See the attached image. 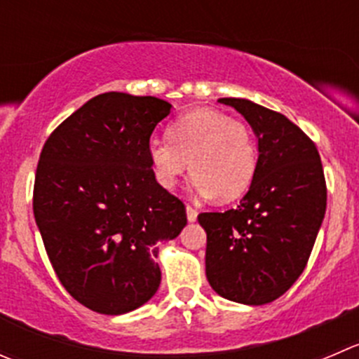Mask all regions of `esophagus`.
Masks as SVG:
<instances>
[{"label":"esophagus","instance_id":"34e87169","mask_svg":"<svg viewBox=\"0 0 359 359\" xmlns=\"http://www.w3.org/2000/svg\"><path fill=\"white\" fill-rule=\"evenodd\" d=\"M186 214H187V221H189V222H194V221H196L198 212L194 210V208L191 207V205H186Z\"/></svg>","mask_w":359,"mask_h":359}]
</instances>
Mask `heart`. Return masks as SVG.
<instances>
[{
    "instance_id": "heart-1",
    "label": "heart",
    "mask_w": 359,
    "mask_h": 359,
    "mask_svg": "<svg viewBox=\"0 0 359 359\" xmlns=\"http://www.w3.org/2000/svg\"><path fill=\"white\" fill-rule=\"evenodd\" d=\"M168 140L149 145L154 180L172 189L189 168L191 187L201 196L233 201L247 193L256 175L257 152L245 123L214 109H194L173 121Z\"/></svg>"
}]
</instances>
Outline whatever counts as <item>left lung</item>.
<instances>
[{
    "label": "left lung",
    "instance_id": "left-lung-1",
    "mask_svg": "<svg viewBox=\"0 0 359 359\" xmlns=\"http://www.w3.org/2000/svg\"><path fill=\"white\" fill-rule=\"evenodd\" d=\"M257 138L256 175L236 208L203 212L205 272L226 300L264 305L305 270L326 212V182L314 142L286 116L243 98H219Z\"/></svg>",
    "mask_w": 359,
    "mask_h": 359
}]
</instances>
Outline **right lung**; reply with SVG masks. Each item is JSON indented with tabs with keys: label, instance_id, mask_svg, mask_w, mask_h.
<instances>
[{
	"label": "right lung",
	"instance_id": "right-lung-1",
	"mask_svg": "<svg viewBox=\"0 0 359 359\" xmlns=\"http://www.w3.org/2000/svg\"><path fill=\"white\" fill-rule=\"evenodd\" d=\"M170 110L154 96L103 93L41 149L34 221L65 290L100 314H126L154 297L156 243L187 224L184 203L156 182L149 163L151 135Z\"/></svg>",
	"mask_w": 359,
	"mask_h": 359
}]
</instances>
